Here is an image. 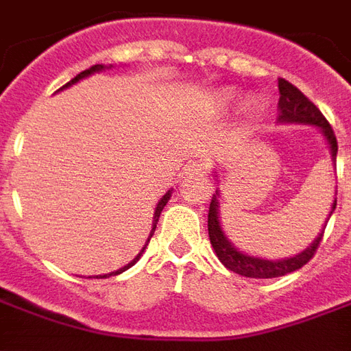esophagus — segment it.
<instances>
[{
    "label": "esophagus",
    "instance_id": "esophagus-1",
    "mask_svg": "<svg viewBox=\"0 0 351 351\" xmlns=\"http://www.w3.org/2000/svg\"><path fill=\"white\" fill-rule=\"evenodd\" d=\"M208 169H210V163H208V160H193L188 163V167H186V173L188 175H205V173H208Z\"/></svg>",
    "mask_w": 351,
    "mask_h": 351
}]
</instances>
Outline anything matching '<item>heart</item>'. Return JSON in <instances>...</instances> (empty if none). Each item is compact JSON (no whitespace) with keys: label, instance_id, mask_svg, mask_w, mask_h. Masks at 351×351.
Segmentation results:
<instances>
[{"label":"heart","instance_id":"heart-1","mask_svg":"<svg viewBox=\"0 0 351 351\" xmlns=\"http://www.w3.org/2000/svg\"><path fill=\"white\" fill-rule=\"evenodd\" d=\"M235 92H231V90H221L220 93H216V105L221 108H228L233 101H235ZM246 110H248V114L250 116H258L259 110H261V105H259L258 101H250L248 105H246Z\"/></svg>","mask_w":351,"mask_h":351}]
</instances>
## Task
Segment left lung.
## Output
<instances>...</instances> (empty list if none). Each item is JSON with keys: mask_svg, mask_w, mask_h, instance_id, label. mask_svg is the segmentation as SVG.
Masks as SVG:
<instances>
[{"mask_svg": "<svg viewBox=\"0 0 351 351\" xmlns=\"http://www.w3.org/2000/svg\"><path fill=\"white\" fill-rule=\"evenodd\" d=\"M278 92H280V122H297V123H310V125H317L319 130L324 131L325 138L329 143L331 148L332 161H337V137L332 131L331 123L327 122V118L322 114V110L312 103V101L304 95L297 86H293L291 82H287L286 79L278 80ZM218 195V193H216ZM213 195L210 206H208V237H210V244H213L216 256L221 263L228 267L229 271L243 274L248 278H278L284 276L287 272H293L297 269H301L302 265H306L310 259L314 258L317 246L324 239L325 229H322V233L316 237V241L308 246L306 250L301 252L299 256H293L289 259H282V261H269V259H259L246 256L243 252H239L229 243L228 237L223 235L220 226V214H218V199ZM337 208V199L332 203V210Z\"/></svg>", "mask_w": 351, "mask_h": 351, "instance_id": "obj_1", "label": "left lung"}]
</instances>
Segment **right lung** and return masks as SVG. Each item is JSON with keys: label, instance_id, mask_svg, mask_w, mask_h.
<instances>
[{"label": "right lung", "instance_id": "right-lung-1", "mask_svg": "<svg viewBox=\"0 0 351 351\" xmlns=\"http://www.w3.org/2000/svg\"><path fill=\"white\" fill-rule=\"evenodd\" d=\"M97 71H103V65H99V64H97V65H92V67H90V69H86V71L79 73V75H77V77H75V79L69 80V82H67V84H65V86H62V90H64V88H67V86H71V84H75V82H79V80H82V79H84V77H88V75H92V73H97ZM169 199H171V191H167V193H165V195H163V197H161V201H160V203H158V206H156V214H154V228H152V233H150V239H152L154 231H156V223H158V218H160L161 210H163V206L167 205V201H169ZM150 239H148V241H146V244L150 243ZM146 244H145V246H146ZM143 252H145V248H143V250H141V254H138L137 258L133 259V261H131V263H128V265H125V267H122V269H118V271L110 272V274H105V276H103V278H107V276H116V274H120V272L128 271V269H130V267H133V265L137 263V259L141 258V256H143Z\"/></svg>", "mask_w": 351, "mask_h": 351}]
</instances>
